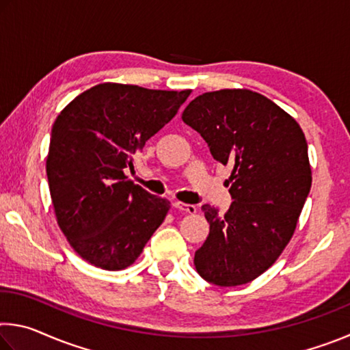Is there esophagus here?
<instances>
[{"label":"esophagus","mask_w":350,"mask_h":350,"mask_svg":"<svg viewBox=\"0 0 350 350\" xmlns=\"http://www.w3.org/2000/svg\"><path fill=\"white\" fill-rule=\"evenodd\" d=\"M173 206L177 210H180L183 213H188V215H194V213L198 211L196 205H191V204H183V202H179V200H176V202H173Z\"/></svg>","instance_id":"34e87169"}]
</instances>
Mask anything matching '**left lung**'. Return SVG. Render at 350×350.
I'll use <instances>...</instances> for the list:
<instances>
[{
	"label": "left lung",
	"instance_id": "obj_1",
	"mask_svg": "<svg viewBox=\"0 0 350 350\" xmlns=\"http://www.w3.org/2000/svg\"><path fill=\"white\" fill-rule=\"evenodd\" d=\"M182 120L202 135L211 156L233 168L225 215L202 205L208 238L194 254L205 281L241 286L262 275L293 236L312 187L303 129L276 103L248 90L205 92Z\"/></svg>",
	"mask_w": 350,
	"mask_h": 350
}]
</instances>
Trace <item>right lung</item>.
I'll return each instance as SVG.
<instances>
[{
    "label": "right lung",
    "instance_id": "obj_1",
    "mask_svg": "<svg viewBox=\"0 0 350 350\" xmlns=\"http://www.w3.org/2000/svg\"><path fill=\"white\" fill-rule=\"evenodd\" d=\"M189 94L102 83L58 114L46 159L52 205L70 247L90 264L129 267L163 222L168 200L128 180L125 170Z\"/></svg>",
    "mask_w": 350,
    "mask_h": 350
}]
</instances>
